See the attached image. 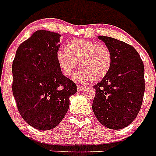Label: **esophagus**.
Instances as JSON below:
<instances>
[{
  "mask_svg": "<svg viewBox=\"0 0 156 156\" xmlns=\"http://www.w3.org/2000/svg\"><path fill=\"white\" fill-rule=\"evenodd\" d=\"M85 88H86V87L81 86V85H77V89H78V90H82L83 89H85Z\"/></svg>",
  "mask_w": 156,
  "mask_h": 156,
  "instance_id": "obj_1",
  "label": "esophagus"
}]
</instances>
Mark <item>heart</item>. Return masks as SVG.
Listing matches in <instances>:
<instances>
[{"label":"heart","instance_id":"1","mask_svg":"<svg viewBox=\"0 0 156 156\" xmlns=\"http://www.w3.org/2000/svg\"><path fill=\"white\" fill-rule=\"evenodd\" d=\"M56 60L63 75L69 76L78 65L80 69L74 75L76 82L103 79L109 73L112 65V55L107 46L91 41L77 39L66 44L65 51L56 53Z\"/></svg>","mask_w":156,"mask_h":156}]
</instances>
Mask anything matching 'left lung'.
Wrapping results in <instances>:
<instances>
[{"label":"left lung","instance_id":"1","mask_svg":"<svg viewBox=\"0 0 156 156\" xmlns=\"http://www.w3.org/2000/svg\"><path fill=\"white\" fill-rule=\"evenodd\" d=\"M112 55L109 73L94 86L92 109L105 127L119 129L137 117L142 105L144 68L138 52L131 45L109 37H98Z\"/></svg>","mask_w":156,"mask_h":156}]
</instances>
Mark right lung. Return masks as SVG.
I'll return each instance as SVG.
<instances>
[{"label":"right lung","mask_w":156,"mask_h":156,"mask_svg":"<svg viewBox=\"0 0 156 156\" xmlns=\"http://www.w3.org/2000/svg\"><path fill=\"white\" fill-rule=\"evenodd\" d=\"M60 37L37 30L19 45L12 63V93L18 110L29 125L40 130L60 123L69 107V97L77 91L56 60Z\"/></svg>","instance_id":"add662e5"}]
</instances>
